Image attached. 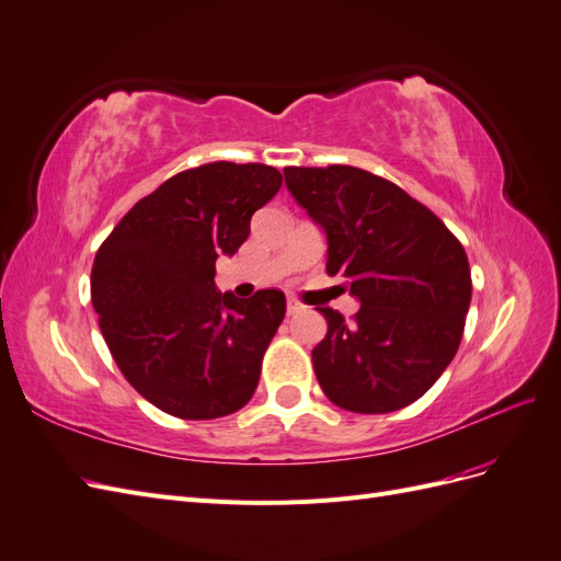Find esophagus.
<instances>
[{
    "label": "esophagus",
    "mask_w": 561,
    "mask_h": 561,
    "mask_svg": "<svg viewBox=\"0 0 561 561\" xmlns=\"http://www.w3.org/2000/svg\"><path fill=\"white\" fill-rule=\"evenodd\" d=\"M301 311V305L297 299H287V316H295Z\"/></svg>",
    "instance_id": "34e87169"
}]
</instances>
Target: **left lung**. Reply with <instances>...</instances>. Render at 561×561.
Listing matches in <instances>:
<instances>
[{
    "label": "left lung",
    "mask_w": 561,
    "mask_h": 561,
    "mask_svg": "<svg viewBox=\"0 0 561 561\" xmlns=\"http://www.w3.org/2000/svg\"><path fill=\"white\" fill-rule=\"evenodd\" d=\"M285 186L328 236L330 276L350 280L360 309L328 321L313 346L325 397L375 415L411 405L456 356L472 299L460 240L403 188L352 164L285 168Z\"/></svg>",
    "instance_id": "8db88e82"
}]
</instances>
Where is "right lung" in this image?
I'll return each mask as SVG.
<instances>
[{"mask_svg":"<svg viewBox=\"0 0 561 561\" xmlns=\"http://www.w3.org/2000/svg\"><path fill=\"white\" fill-rule=\"evenodd\" d=\"M280 186L268 164L207 162L141 198L101 243L92 266L99 328L119 373L160 411L224 417L260 385L285 295H221L215 262L245 243L252 215Z\"/></svg>","mask_w":561,"mask_h":561,"instance_id":"add662e5","label":"right lung"}]
</instances>
